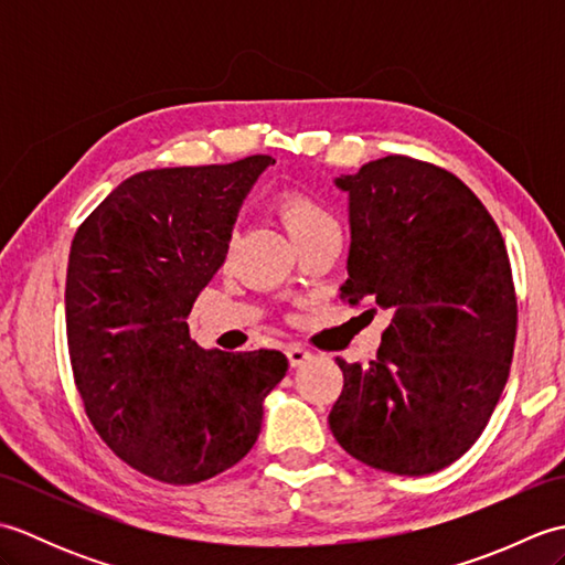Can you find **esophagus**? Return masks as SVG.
<instances>
[{
  "label": "esophagus",
  "mask_w": 565,
  "mask_h": 565,
  "mask_svg": "<svg viewBox=\"0 0 565 565\" xmlns=\"http://www.w3.org/2000/svg\"><path fill=\"white\" fill-rule=\"evenodd\" d=\"M286 356H289V364L296 369V366H303L306 362H310V354L306 347H301V344H289L286 347Z\"/></svg>",
  "instance_id": "esophagus-1"
}]
</instances>
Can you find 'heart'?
<instances>
[{"label":"heart","instance_id":"heart-1","mask_svg":"<svg viewBox=\"0 0 565 565\" xmlns=\"http://www.w3.org/2000/svg\"><path fill=\"white\" fill-rule=\"evenodd\" d=\"M274 211L298 247L308 239L338 231V221L332 218V213L306 191H281L274 199Z\"/></svg>","mask_w":565,"mask_h":565}]
</instances>
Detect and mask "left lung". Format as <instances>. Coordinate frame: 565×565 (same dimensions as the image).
Masks as SVG:
<instances>
[{
    "label": "left lung",
    "mask_w": 565,
    "mask_h": 565,
    "mask_svg": "<svg viewBox=\"0 0 565 565\" xmlns=\"http://www.w3.org/2000/svg\"><path fill=\"white\" fill-rule=\"evenodd\" d=\"M334 184L350 194L352 227L340 298H369L391 326L366 366L338 359L330 429L379 471H441L481 437L510 376L518 298L505 239L473 191L429 162L388 154Z\"/></svg>",
    "instance_id": "8db88e82"
}]
</instances>
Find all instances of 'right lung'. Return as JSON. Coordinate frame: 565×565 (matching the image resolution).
Listing matches in <instances>:
<instances>
[{
  "label": "right lung",
  "instance_id": "add662e5",
  "mask_svg": "<svg viewBox=\"0 0 565 565\" xmlns=\"http://www.w3.org/2000/svg\"><path fill=\"white\" fill-rule=\"evenodd\" d=\"M269 164L252 154L138 172L72 239L65 318L84 411L118 459L154 481L191 486L235 466L289 369L276 350H201L186 326Z\"/></svg>",
  "mask_w": 565,
  "mask_h": 565
}]
</instances>
